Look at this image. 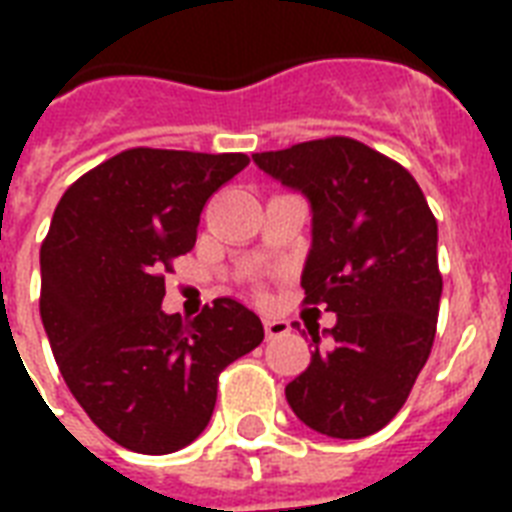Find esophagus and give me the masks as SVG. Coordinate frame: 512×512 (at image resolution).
<instances>
[{"label":"esophagus","instance_id":"34e87169","mask_svg":"<svg viewBox=\"0 0 512 512\" xmlns=\"http://www.w3.org/2000/svg\"><path fill=\"white\" fill-rule=\"evenodd\" d=\"M263 327H265V337L268 340H273V337H281V335H287L289 332V324L284 319H263Z\"/></svg>","mask_w":512,"mask_h":512}]
</instances>
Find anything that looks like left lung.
Returning a JSON list of instances; mask_svg holds the SVG:
<instances>
[{
    "mask_svg": "<svg viewBox=\"0 0 512 512\" xmlns=\"http://www.w3.org/2000/svg\"><path fill=\"white\" fill-rule=\"evenodd\" d=\"M252 159L311 201L303 303L337 313L324 348L319 327L308 329L316 350L287 385L289 406L324 436H372L406 404L436 340L444 289L436 217L401 164L353 138Z\"/></svg>",
    "mask_w": 512,
    "mask_h": 512,
    "instance_id": "obj_1",
    "label": "left lung"
}]
</instances>
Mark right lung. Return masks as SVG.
Returning a JSON list of instances; mask_svg holds the SVG:
<instances>
[{
    "instance_id": "add662e5",
    "label": "right lung",
    "mask_w": 512,
    "mask_h": 512,
    "mask_svg": "<svg viewBox=\"0 0 512 512\" xmlns=\"http://www.w3.org/2000/svg\"><path fill=\"white\" fill-rule=\"evenodd\" d=\"M244 154L127 148L68 185L42 241L44 332L68 390L124 449L170 454L207 428L217 377L263 342L231 297L193 321L162 311L164 273L196 244Z\"/></svg>"
}]
</instances>
